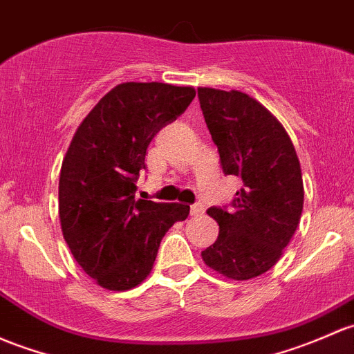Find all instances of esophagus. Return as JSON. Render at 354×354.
<instances>
[{"label": "esophagus", "mask_w": 354, "mask_h": 354, "mask_svg": "<svg viewBox=\"0 0 354 354\" xmlns=\"http://www.w3.org/2000/svg\"><path fill=\"white\" fill-rule=\"evenodd\" d=\"M189 212H192V215H202L205 212V207L202 203H195V205L189 207Z\"/></svg>", "instance_id": "1"}]
</instances>
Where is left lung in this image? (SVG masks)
Listing matches in <instances>:
<instances>
[{"label": "left lung", "instance_id": "left-lung-1", "mask_svg": "<svg viewBox=\"0 0 354 354\" xmlns=\"http://www.w3.org/2000/svg\"><path fill=\"white\" fill-rule=\"evenodd\" d=\"M198 100L222 171L243 180L230 208L207 210L221 230L202 258L227 278L249 280L277 265L299 227L300 162L280 122L254 98L234 89L198 88Z\"/></svg>", "mask_w": 354, "mask_h": 354}]
</instances>
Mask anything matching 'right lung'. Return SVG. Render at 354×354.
Wrapping results in <instances>:
<instances>
[{
    "mask_svg": "<svg viewBox=\"0 0 354 354\" xmlns=\"http://www.w3.org/2000/svg\"><path fill=\"white\" fill-rule=\"evenodd\" d=\"M193 98L189 86L118 84L74 133L59 178V217L74 259L103 288L139 285L169 227L188 217V205L136 200V183L151 140Z\"/></svg>",
    "mask_w": 354,
    "mask_h": 354,
    "instance_id": "obj_1",
    "label": "right lung"
}]
</instances>
